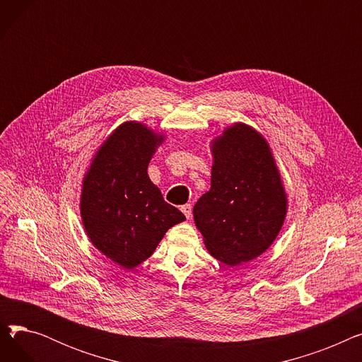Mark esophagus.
Segmentation results:
<instances>
[{
  "instance_id": "1",
  "label": "esophagus",
  "mask_w": 362,
  "mask_h": 362,
  "mask_svg": "<svg viewBox=\"0 0 362 362\" xmlns=\"http://www.w3.org/2000/svg\"><path fill=\"white\" fill-rule=\"evenodd\" d=\"M180 210H182V213L185 214V217H186L187 220L192 217V206H191V204H186V205H182V208H180Z\"/></svg>"
}]
</instances>
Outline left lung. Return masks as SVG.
<instances>
[{
	"label": "left lung",
	"instance_id": "obj_1",
	"mask_svg": "<svg viewBox=\"0 0 362 362\" xmlns=\"http://www.w3.org/2000/svg\"><path fill=\"white\" fill-rule=\"evenodd\" d=\"M211 187L194 206L205 248L226 265L248 262L276 240L288 197L272 148L245 123L211 141Z\"/></svg>",
	"mask_w": 362,
	"mask_h": 362
}]
</instances>
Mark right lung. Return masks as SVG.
<instances>
[{"mask_svg":"<svg viewBox=\"0 0 362 362\" xmlns=\"http://www.w3.org/2000/svg\"><path fill=\"white\" fill-rule=\"evenodd\" d=\"M164 135L124 122L95 152L85 173L81 216L92 245L124 270L154 254L165 232L186 217L164 201L148 164Z\"/></svg>","mask_w":362,"mask_h":362,"instance_id":"obj_1","label":"right lung"}]
</instances>
